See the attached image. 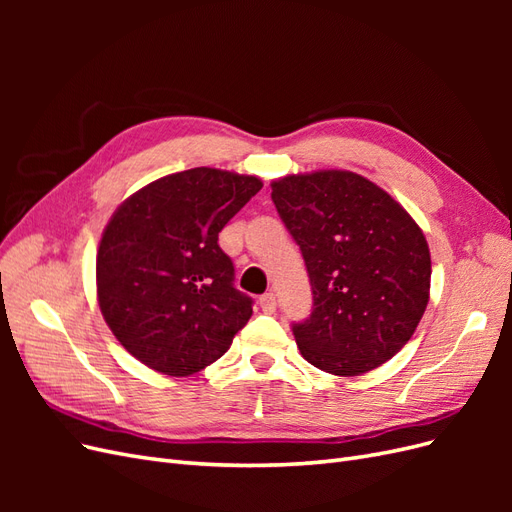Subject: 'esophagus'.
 <instances>
[{
  "label": "esophagus",
  "instance_id": "obj_1",
  "mask_svg": "<svg viewBox=\"0 0 512 512\" xmlns=\"http://www.w3.org/2000/svg\"><path fill=\"white\" fill-rule=\"evenodd\" d=\"M258 303H260L262 312H265V314H273L275 307H277V301H275V294H273V292H265V294H262V297L258 299Z\"/></svg>",
  "mask_w": 512,
  "mask_h": 512
}]
</instances>
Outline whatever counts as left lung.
<instances>
[{
  "label": "left lung",
  "instance_id": "obj_1",
  "mask_svg": "<svg viewBox=\"0 0 512 512\" xmlns=\"http://www.w3.org/2000/svg\"><path fill=\"white\" fill-rule=\"evenodd\" d=\"M271 190L314 294L312 314L292 324L303 359L335 376L393 359L429 301L423 230L395 198L350 170L288 175Z\"/></svg>",
  "mask_w": 512,
  "mask_h": 512
}]
</instances>
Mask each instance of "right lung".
<instances>
[{"mask_svg":"<svg viewBox=\"0 0 512 512\" xmlns=\"http://www.w3.org/2000/svg\"><path fill=\"white\" fill-rule=\"evenodd\" d=\"M262 188L250 175L190 168L132 194L106 224L96 282L119 344L166 376H190L230 348L252 316L218 235Z\"/></svg>","mask_w":512,"mask_h":512,"instance_id":"1","label":"right lung"}]
</instances>
